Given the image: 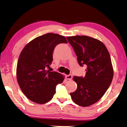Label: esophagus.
Here are the masks:
<instances>
[{
  "label": "esophagus",
  "instance_id": "34e87169",
  "mask_svg": "<svg viewBox=\"0 0 127 127\" xmlns=\"http://www.w3.org/2000/svg\"><path fill=\"white\" fill-rule=\"evenodd\" d=\"M65 78H66L67 79H68V80H71L72 78V75H71V74H69V75H65Z\"/></svg>",
  "mask_w": 127,
  "mask_h": 127
}]
</instances>
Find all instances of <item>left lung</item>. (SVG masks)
Wrapping results in <instances>:
<instances>
[{"label": "left lung", "instance_id": "1", "mask_svg": "<svg viewBox=\"0 0 127 127\" xmlns=\"http://www.w3.org/2000/svg\"><path fill=\"white\" fill-rule=\"evenodd\" d=\"M67 39L79 65L87 67L85 77H73L77 89L70 93L71 97L78 105L87 107L100 100L110 85L113 77L110 56L105 45L96 39L76 35Z\"/></svg>", "mask_w": 127, "mask_h": 127}]
</instances>
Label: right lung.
Instances as JSON below:
<instances>
[{
  "label": "right lung",
  "mask_w": 127,
  "mask_h": 127,
  "mask_svg": "<svg viewBox=\"0 0 127 127\" xmlns=\"http://www.w3.org/2000/svg\"><path fill=\"white\" fill-rule=\"evenodd\" d=\"M67 43L64 36L48 33L35 38L20 53L17 65V78L22 92L32 102L44 104L52 99L56 87L64 78L47 70L53 61V52L58 44Z\"/></svg>",
  "instance_id": "right-lung-1"
}]
</instances>
